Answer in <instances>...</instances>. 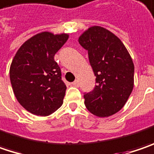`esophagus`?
Wrapping results in <instances>:
<instances>
[{
    "instance_id": "1",
    "label": "esophagus",
    "mask_w": 154,
    "mask_h": 154,
    "mask_svg": "<svg viewBox=\"0 0 154 154\" xmlns=\"http://www.w3.org/2000/svg\"><path fill=\"white\" fill-rule=\"evenodd\" d=\"M71 84H72L73 86H75V87H78V85H79V82H78V80H75L73 83H71Z\"/></svg>"
}]
</instances>
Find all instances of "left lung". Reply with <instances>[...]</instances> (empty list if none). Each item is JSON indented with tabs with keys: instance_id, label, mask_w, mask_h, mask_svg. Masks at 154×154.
<instances>
[{
	"instance_id": "left-lung-1",
	"label": "left lung",
	"mask_w": 154,
	"mask_h": 154,
	"mask_svg": "<svg viewBox=\"0 0 154 154\" xmlns=\"http://www.w3.org/2000/svg\"><path fill=\"white\" fill-rule=\"evenodd\" d=\"M78 42L88 51L97 84L84 93V104L97 116H110L122 109L133 90V60L121 39L101 26L90 27Z\"/></svg>"
}]
</instances>
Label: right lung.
I'll use <instances>...</instances> for the list:
<instances>
[{
    "mask_svg": "<svg viewBox=\"0 0 154 154\" xmlns=\"http://www.w3.org/2000/svg\"><path fill=\"white\" fill-rule=\"evenodd\" d=\"M68 38L65 33H38L20 47L12 61L9 76L14 96L33 115L49 116L63 104L66 85L54 56Z\"/></svg>",
    "mask_w": 154,
    "mask_h": 154,
    "instance_id": "obj_1",
    "label": "right lung"
}]
</instances>
